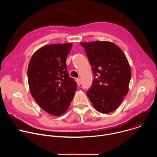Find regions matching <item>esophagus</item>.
Here are the masks:
<instances>
[{"mask_svg":"<svg viewBox=\"0 0 157 157\" xmlns=\"http://www.w3.org/2000/svg\"><path fill=\"white\" fill-rule=\"evenodd\" d=\"M76 81L77 84H78V86H80V84H81V79H80L79 78H78V79H76Z\"/></svg>","mask_w":157,"mask_h":157,"instance_id":"esophagus-1","label":"esophagus"}]
</instances>
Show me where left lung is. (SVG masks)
I'll return each instance as SVG.
<instances>
[{
    "label": "left lung",
    "mask_w": 157,
    "mask_h": 157,
    "mask_svg": "<svg viewBox=\"0 0 157 157\" xmlns=\"http://www.w3.org/2000/svg\"><path fill=\"white\" fill-rule=\"evenodd\" d=\"M80 44L92 66L94 78L86 94L97 111L102 114L113 112L128 93L131 78L128 60L122 50L112 42Z\"/></svg>",
    "instance_id": "1"
}]
</instances>
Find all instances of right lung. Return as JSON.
I'll list each match as a JSON object with an SVG mask.
<instances>
[{
    "label": "right lung",
    "instance_id": "obj_1",
    "mask_svg": "<svg viewBox=\"0 0 157 157\" xmlns=\"http://www.w3.org/2000/svg\"><path fill=\"white\" fill-rule=\"evenodd\" d=\"M71 43L53 44L38 50L28 67L31 94L48 114L59 116L68 110L77 89V84L67 73L66 60Z\"/></svg>",
    "mask_w": 157,
    "mask_h": 157
}]
</instances>
